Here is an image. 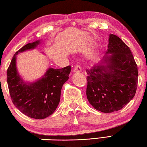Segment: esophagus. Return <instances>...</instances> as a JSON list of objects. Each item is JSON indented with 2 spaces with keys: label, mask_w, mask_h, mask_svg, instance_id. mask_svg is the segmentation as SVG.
Wrapping results in <instances>:
<instances>
[{
  "label": "esophagus",
  "mask_w": 147,
  "mask_h": 147,
  "mask_svg": "<svg viewBox=\"0 0 147 147\" xmlns=\"http://www.w3.org/2000/svg\"><path fill=\"white\" fill-rule=\"evenodd\" d=\"M81 70H82L81 67L78 65H76L73 69V72L74 73H79V72L81 71Z\"/></svg>",
  "instance_id": "34e87169"
}]
</instances>
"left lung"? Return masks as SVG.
Here are the masks:
<instances>
[{"instance_id":"obj_1","label":"left lung","mask_w":147,"mask_h":147,"mask_svg":"<svg viewBox=\"0 0 147 147\" xmlns=\"http://www.w3.org/2000/svg\"><path fill=\"white\" fill-rule=\"evenodd\" d=\"M106 55L96 65L86 70L89 102L96 110L111 113L124 108L136 93L138 65L129 47L109 34Z\"/></svg>"}]
</instances>
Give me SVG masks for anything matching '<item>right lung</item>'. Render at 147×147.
I'll list each match as a JSON object with an SVG mask.
<instances>
[{"instance_id": "obj_1", "label": "right lung", "mask_w": 147, "mask_h": 147, "mask_svg": "<svg viewBox=\"0 0 147 147\" xmlns=\"http://www.w3.org/2000/svg\"><path fill=\"white\" fill-rule=\"evenodd\" d=\"M40 43H28L16 52L7 70V82L12 102L20 111L29 117L42 119L52 115L60 100L62 86L69 79L71 67L49 68L45 74L34 82H25L18 73L16 56L34 49Z\"/></svg>"}]
</instances>
